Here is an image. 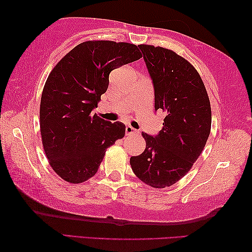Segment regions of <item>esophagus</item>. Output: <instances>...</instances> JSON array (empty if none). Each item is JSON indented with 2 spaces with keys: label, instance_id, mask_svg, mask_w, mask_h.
<instances>
[{
  "label": "esophagus",
  "instance_id": "obj_1",
  "mask_svg": "<svg viewBox=\"0 0 252 252\" xmlns=\"http://www.w3.org/2000/svg\"><path fill=\"white\" fill-rule=\"evenodd\" d=\"M125 131H126V135H131V134H138V130H136L135 128H133V127L127 125L126 128H125Z\"/></svg>",
  "mask_w": 252,
  "mask_h": 252
}]
</instances>
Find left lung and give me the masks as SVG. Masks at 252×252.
Returning a JSON list of instances; mask_svg holds the SVG:
<instances>
[{
	"label": "left lung",
	"instance_id": "8db88e82",
	"mask_svg": "<svg viewBox=\"0 0 252 252\" xmlns=\"http://www.w3.org/2000/svg\"><path fill=\"white\" fill-rule=\"evenodd\" d=\"M154 87L155 110H163L162 130L142 133L146 148L131 156L133 172L153 188L171 187L191 170L211 130V106L195 68L174 51L138 45Z\"/></svg>",
	"mask_w": 252,
	"mask_h": 252
}]
</instances>
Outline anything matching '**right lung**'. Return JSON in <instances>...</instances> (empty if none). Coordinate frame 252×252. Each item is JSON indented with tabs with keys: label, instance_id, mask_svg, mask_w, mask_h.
Instances as JSON below:
<instances>
[{
	"label": "right lung",
	"instance_id": "obj_1",
	"mask_svg": "<svg viewBox=\"0 0 252 252\" xmlns=\"http://www.w3.org/2000/svg\"><path fill=\"white\" fill-rule=\"evenodd\" d=\"M137 45L87 41L68 52L49 75L40 104V129L51 167L69 183L98 171L106 150L125 136V125L93 110L106 93L114 69L141 59Z\"/></svg>",
	"mask_w": 252,
	"mask_h": 252
}]
</instances>
